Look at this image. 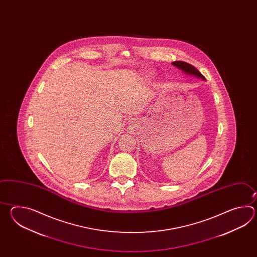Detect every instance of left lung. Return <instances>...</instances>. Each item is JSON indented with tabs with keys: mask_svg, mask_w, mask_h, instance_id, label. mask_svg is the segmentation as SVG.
<instances>
[{
	"mask_svg": "<svg viewBox=\"0 0 257 257\" xmlns=\"http://www.w3.org/2000/svg\"><path fill=\"white\" fill-rule=\"evenodd\" d=\"M172 64L175 66V67H177L178 69H181L182 71L186 72L187 74H191V75H194V76L199 77V78H201L203 80H205V77L203 76L197 68H195L194 66L187 63L186 61L176 60V61L172 62Z\"/></svg>",
	"mask_w": 257,
	"mask_h": 257,
	"instance_id": "obj_1",
	"label": "left lung"
}]
</instances>
